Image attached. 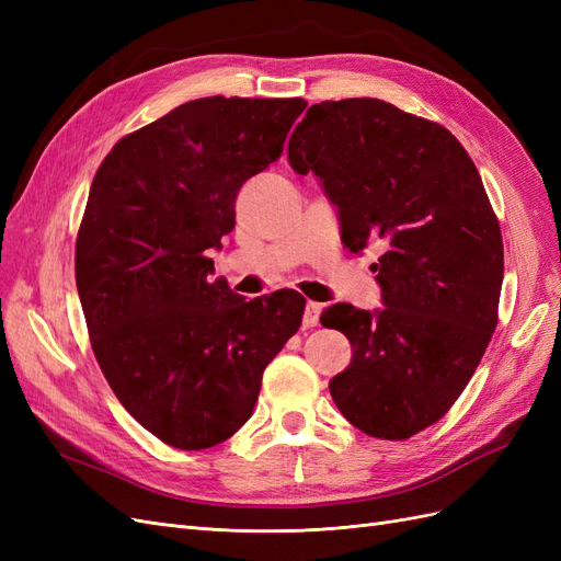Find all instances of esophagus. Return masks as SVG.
<instances>
[{
    "mask_svg": "<svg viewBox=\"0 0 561 561\" xmlns=\"http://www.w3.org/2000/svg\"><path fill=\"white\" fill-rule=\"evenodd\" d=\"M320 311H322V304L316 301H307V309H304V328H316L318 320H320Z\"/></svg>",
    "mask_w": 561,
    "mask_h": 561,
    "instance_id": "34e87169",
    "label": "esophagus"
}]
</instances>
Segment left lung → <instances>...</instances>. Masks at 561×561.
<instances>
[{
    "instance_id": "8db88e82",
    "label": "left lung",
    "mask_w": 561,
    "mask_h": 561,
    "mask_svg": "<svg viewBox=\"0 0 561 561\" xmlns=\"http://www.w3.org/2000/svg\"><path fill=\"white\" fill-rule=\"evenodd\" d=\"M287 161L318 178L351 252L383 243V307L320 316L353 351L332 400L371 437H412L463 393L496 330L503 241L478 168L447 128L377 98L311 105Z\"/></svg>"
}]
</instances>
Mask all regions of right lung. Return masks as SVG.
Instances as JSON below:
<instances>
[{
  "instance_id": "obj_1",
  "label": "right lung",
  "mask_w": 561,
  "mask_h": 561,
  "mask_svg": "<svg viewBox=\"0 0 561 561\" xmlns=\"http://www.w3.org/2000/svg\"><path fill=\"white\" fill-rule=\"evenodd\" d=\"M307 100L198 98L118 140L91 184L75 274L91 346L126 412L178 449L225 443L299 325L304 297L213 280L241 186L278 161Z\"/></svg>"
}]
</instances>
